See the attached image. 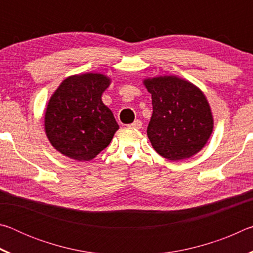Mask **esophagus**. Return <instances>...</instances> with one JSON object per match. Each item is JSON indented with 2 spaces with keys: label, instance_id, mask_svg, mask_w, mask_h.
Masks as SVG:
<instances>
[{
  "label": "esophagus",
  "instance_id": "34e87169",
  "mask_svg": "<svg viewBox=\"0 0 253 253\" xmlns=\"http://www.w3.org/2000/svg\"><path fill=\"white\" fill-rule=\"evenodd\" d=\"M142 125H143L142 122L137 119V121H135L134 123L130 124V125H128V127H129V128H134V129H139V128H142Z\"/></svg>",
  "mask_w": 253,
  "mask_h": 253
}]
</instances>
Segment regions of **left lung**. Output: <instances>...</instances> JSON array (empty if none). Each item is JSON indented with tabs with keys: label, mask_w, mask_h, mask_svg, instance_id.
I'll return each instance as SVG.
<instances>
[{
	"label": "left lung",
	"mask_w": 253,
	"mask_h": 253,
	"mask_svg": "<svg viewBox=\"0 0 253 253\" xmlns=\"http://www.w3.org/2000/svg\"><path fill=\"white\" fill-rule=\"evenodd\" d=\"M152 95L153 115L147 136L154 149L169 161L195 155L213 131V115L200 88L176 76L144 79Z\"/></svg>",
	"instance_id": "left-lung-1"
}]
</instances>
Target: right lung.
I'll use <instances>...</instances> for the list:
<instances>
[{
    "label": "right lung",
    "instance_id": "1",
    "mask_svg": "<svg viewBox=\"0 0 253 253\" xmlns=\"http://www.w3.org/2000/svg\"><path fill=\"white\" fill-rule=\"evenodd\" d=\"M111 79L87 72L60 84L46 105L44 130L50 144L71 160L91 161L108 146L118 124L101 100Z\"/></svg>",
    "mask_w": 253,
    "mask_h": 253
}]
</instances>
